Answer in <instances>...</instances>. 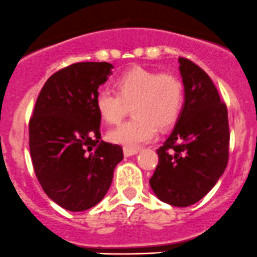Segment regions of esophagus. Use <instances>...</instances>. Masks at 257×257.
I'll return each instance as SVG.
<instances>
[{"instance_id": "34e87169", "label": "esophagus", "mask_w": 257, "mask_h": 257, "mask_svg": "<svg viewBox=\"0 0 257 257\" xmlns=\"http://www.w3.org/2000/svg\"><path fill=\"white\" fill-rule=\"evenodd\" d=\"M137 152H139V150L136 149H127V147H123V155H125L126 157L134 156V155H136Z\"/></svg>"}]
</instances>
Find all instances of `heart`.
I'll use <instances>...</instances> for the list:
<instances>
[{
	"label": "heart",
	"mask_w": 257,
	"mask_h": 257,
	"mask_svg": "<svg viewBox=\"0 0 257 257\" xmlns=\"http://www.w3.org/2000/svg\"><path fill=\"white\" fill-rule=\"evenodd\" d=\"M117 93L100 90L96 108L110 125L118 123L132 108L134 117L108 132L113 144L137 149L156 136L157 127L166 130L179 120L184 105V86L172 73L134 66L116 80Z\"/></svg>",
	"instance_id": "obj_1"
}]
</instances>
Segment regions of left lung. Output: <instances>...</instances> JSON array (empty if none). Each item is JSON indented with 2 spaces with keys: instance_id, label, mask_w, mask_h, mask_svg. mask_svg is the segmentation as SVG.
I'll return each mask as SVG.
<instances>
[{
  "instance_id": "1",
  "label": "left lung",
  "mask_w": 257,
  "mask_h": 257,
  "mask_svg": "<svg viewBox=\"0 0 257 257\" xmlns=\"http://www.w3.org/2000/svg\"><path fill=\"white\" fill-rule=\"evenodd\" d=\"M185 100L171 135L157 150L159 164L150 179L154 194L177 207L196 204L227 166V108L206 72L179 57Z\"/></svg>"
}]
</instances>
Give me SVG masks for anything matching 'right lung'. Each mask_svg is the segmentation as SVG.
<instances>
[{
	"mask_svg": "<svg viewBox=\"0 0 257 257\" xmlns=\"http://www.w3.org/2000/svg\"><path fill=\"white\" fill-rule=\"evenodd\" d=\"M108 62H78L43 85L30 120V154L43 191L68 211H85L107 194L122 147L101 140L96 108Z\"/></svg>",
	"mask_w": 257,
	"mask_h": 257,
	"instance_id": "add662e5",
	"label": "right lung"
}]
</instances>
